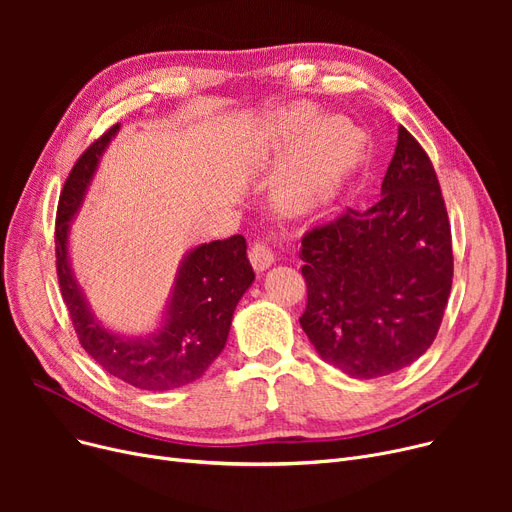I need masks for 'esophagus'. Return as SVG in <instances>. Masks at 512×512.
Returning a JSON list of instances; mask_svg holds the SVG:
<instances>
[{
  "mask_svg": "<svg viewBox=\"0 0 512 512\" xmlns=\"http://www.w3.org/2000/svg\"><path fill=\"white\" fill-rule=\"evenodd\" d=\"M249 259H251V265L255 267V272L270 270V267H272L274 261H276L274 253H272L270 249H267L265 245H261V242H255V245L251 247Z\"/></svg>",
  "mask_w": 512,
  "mask_h": 512,
  "instance_id": "obj_1",
  "label": "esophagus"
}]
</instances>
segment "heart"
Instances as JSON below:
<instances>
[{"label":"heart","mask_w":512,"mask_h":512,"mask_svg":"<svg viewBox=\"0 0 512 512\" xmlns=\"http://www.w3.org/2000/svg\"><path fill=\"white\" fill-rule=\"evenodd\" d=\"M309 103H290L259 128L263 155H284L272 180V203L286 215H311L328 207L361 164L363 132L346 118H319Z\"/></svg>","instance_id":"b5f03b06"}]
</instances>
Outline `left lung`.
I'll list each match as a JSON object with an SVG mask.
<instances>
[{
  "instance_id": "left-lung-1",
  "label": "left lung",
  "mask_w": 512,
  "mask_h": 512,
  "mask_svg": "<svg viewBox=\"0 0 512 512\" xmlns=\"http://www.w3.org/2000/svg\"><path fill=\"white\" fill-rule=\"evenodd\" d=\"M367 211L346 209L303 238L301 328L317 355L348 378L371 380L432 346L452 286L448 213L432 161L407 128Z\"/></svg>"
}]
</instances>
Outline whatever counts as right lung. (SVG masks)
Listing matches in <instances>:
<instances>
[{"instance_id":"right-lung-1","label":"right lung","mask_w":512,"mask_h":512,"mask_svg":"<svg viewBox=\"0 0 512 512\" xmlns=\"http://www.w3.org/2000/svg\"><path fill=\"white\" fill-rule=\"evenodd\" d=\"M120 132L107 130L76 161L58 205L56 257L64 303L89 357L114 378L141 390L164 392L199 380L224 351L232 317L242 294L255 280L247 259V240L203 242L186 251L157 326L147 334H120L105 328L93 313L70 261V224L83 209L99 161Z\"/></svg>"}]
</instances>
